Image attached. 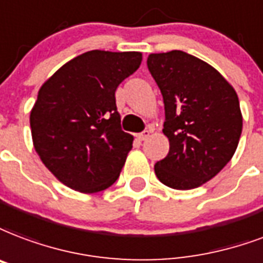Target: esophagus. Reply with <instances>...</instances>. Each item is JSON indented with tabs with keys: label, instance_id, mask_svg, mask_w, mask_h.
<instances>
[{
	"label": "esophagus",
	"instance_id": "esophagus-1",
	"mask_svg": "<svg viewBox=\"0 0 263 263\" xmlns=\"http://www.w3.org/2000/svg\"><path fill=\"white\" fill-rule=\"evenodd\" d=\"M150 136V131H143L138 134V139L139 140H146Z\"/></svg>",
	"mask_w": 263,
	"mask_h": 263
}]
</instances>
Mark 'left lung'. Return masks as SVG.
I'll return each mask as SVG.
<instances>
[{
	"mask_svg": "<svg viewBox=\"0 0 263 263\" xmlns=\"http://www.w3.org/2000/svg\"><path fill=\"white\" fill-rule=\"evenodd\" d=\"M147 67L164 99L170 153L154 165L164 185H204L237 149L243 116L234 88L207 62L183 51L150 53Z\"/></svg>",
	"mask_w": 263,
	"mask_h": 263,
	"instance_id": "left-lung-1",
	"label": "left lung"
}]
</instances>
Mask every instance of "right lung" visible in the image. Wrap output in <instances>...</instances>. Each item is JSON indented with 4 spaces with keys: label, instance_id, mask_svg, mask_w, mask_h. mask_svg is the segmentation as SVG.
I'll return each instance as SVG.
<instances>
[{
    "label": "right lung",
    "instance_id": "1",
    "mask_svg": "<svg viewBox=\"0 0 263 263\" xmlns=\"http://www.w3.org/2000/svg\"><path fill=\"white\" fill-rule=\"evenodd\" d=\"M140 52H85L41 85L30 113L34 149L56 179L81 193L117 180L134 136L121 129L116 89L139 69Z\"/></svg>",
    "mask_w": 263,
    "mask_h": 263
}]
</instances>
